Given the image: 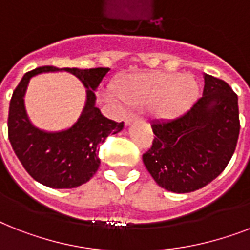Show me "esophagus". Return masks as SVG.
Masks as SVG:
<instances>
[{
    "instance_id": "obj_1",
    "label": "esophagus",
    "mask_w": 250,
    "mask_h": 250,
    "mask_svg": "<svg viewBox=\"0 0 250 250\" xmlns=\"http://www.w3.org/2000/svg\"><path fill=\"white\" fill-rule=\"evenodd\" d=\"M137 119H139V117H137V115L129 113V114L125 115V125H131V123H133V122L137 121Z\"/></svg>"
}]
</instances>
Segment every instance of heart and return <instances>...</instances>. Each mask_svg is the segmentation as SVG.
Listing matches in <instances>:
<instances>
[{
    "mask_svg": "<svg viewBox=\"0 0 250 250\" xmlns=\"http://www.w3.org/2000/svg\"><path fill=\"white\" fill-rule=\"evenodd\" d=\"M117 95L129 106L153 107L155 117L172 121L191 107L199 96V83L191 74L141 73L121 78L115 84Z\"/></svg>",
    "mask_w": 250,
    "mask_h": 250,
    "instance_id": "1",
    "label": "heart"
}]
</instances>
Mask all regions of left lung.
I'll return each instance as SVG.
<instances>
[{"mask_svg":"<svg viewBox=\"0 0 250 250\" xmlns=\"http://www.w3.org/2000/svg\"><path fill=\"white\" fill-rule=\"evenodd\" d=\"M155 139L143 155L160 188L185 194L222 173L236 147L240 122L237 96L225 81L204 74L203 96L184 115L151 125Z\"/></svg>","mask_w":250,"mask_h":250,"instance_id":"obj_1","label":"left lung"}]
</instances>
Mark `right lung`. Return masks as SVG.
Segmentation results:
<instances>
[{"instance_id":"right-lung-1","label":"right lung","mask_w":250,"mask_h":250,"mask_svg":"<svg viewBox=\"0 0 250 250\" xmlns=\"http://www.w3.org/2000/svg\"><path fill=\"white\" fill-rule=\"evenodd\" d=\"M109 68L78 69L42 66L24 74L9 107V140L25 171L52 188H73L86 184L100 166L99 149L107 136L123 129V122L110 121L96 107L95 92ZM68 71L86 87V103L72 127L58 132L37 129L27 118L23 96L32 76L41 72Z\"/></svg>"}]
</instances>
